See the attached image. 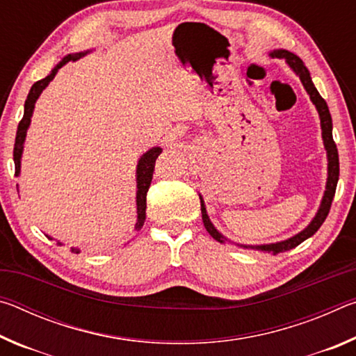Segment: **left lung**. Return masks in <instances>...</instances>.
Masks as SVG:
<instances>
[{
	"mask_svg": "<svg viewBox=\"0 0 356 356\" xmlns=\"http://www.w3.org/2000/svg\"><path fill=\"white\" fill-rule=\"evenodd\" d=\"M270 56L286 59V63L291 65V69L298 75L301 83H303L306 92L309 94V99L312 100V104L316 105L318 118H321L323 146H325V149H327V159H328V179H327V186H325V193H323L321 207H318L316 216L312 218L309 225L303 229V231L298 232L297 236H293L291 238L282 240V242L270 243V245H238V246H242V248H251V250H259L264 252H273V254H278V252L295 248V246H298L301 242H305L306 238L314 236V234L318 231V227L323 225L325 218L328 216L331 202H333L337 180H339V155H337V147H336V143L333 140V122H331V114L328 110V105H327V102L322 99V95L318 94V91L314 86V83H312V80H311L309 70L306 69L303 61H301L297 55H293V53L287 51V50H275L270 53ZM200 200H201L202 221H204V226H206V229H207V232L215 240H218L220 243L227 242V238L225 236H221V234L216 231L215 226L212 225V221H210L206 206H204L202 196H200Z\"/></svg>",
	"mask_w": 356,
	"mask_h": 356,
	"instance_id": "left-lung-1",
	"label": "left lung"
}]
</instances>
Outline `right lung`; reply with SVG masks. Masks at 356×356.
I'll return each instance as SVG.
<instances>
[{
  "label": "right lung",
  "instance_id": "obj_1",
  "mask_svg": "<svg viewBox=\"0 0 356 356\" xmlns=\"http://www.w3.org/2000/svg\"><path fill=\"white\" fill-rule=\"evenodd\" d=\"M89 51H81V53H74V55H67L61 63L56 64V67L50 72V75H47L42 80L35 81L31 86V91H29L26 102H25V113H23V118L19 124V129H17V136H15V144H14V163H15V176L20 174V163H22V154H23V143H25L26 138V131L29 124H31V116L34 111V104L35 100L39 99V95L42 91L50 84V81L55 78L58 74V70L63 67L70 61H76L81 56L88 55ZM161 154V147H152L149 149L146 154L141 155L140 161H138L136 166V213H138V220L135 229L136 231H141V227L144 225V220H146V196H147V190L150 186V182H152V174H154V168H155V160L159 159V155ZM58 245H61L58 242ZM72 252H80L78 248H72Z\"/></svg>",
  "mask_w": 356,
  "mask_h": 356
}]
</instances>
